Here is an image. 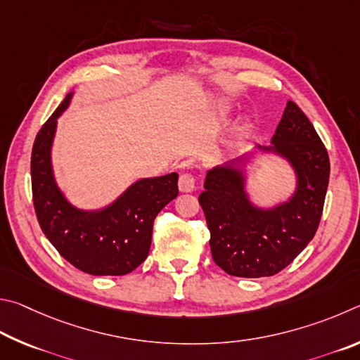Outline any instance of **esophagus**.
I'll list each match as a JSON object with an SVG mask.
<instances>
[{"label":"esophagus","mask_w":360,"mask_h":360,"mask_svg":"<svg viewBox=\"0 0 360 360\" xmlns=\"http://www.w3.org/2000/svg\"><path fill=\"white\" fill-rule=\"evenodd\" d=\"M196 179L191 174H181L179 180V190L181 193H193L196 191Z\"/></svg>","instance_id":"esophagus-1"}]
</instances>
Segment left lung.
Wrapping results in <instances>:
<instances>
[{"label": "left lung", "instance_id": "8db88e82", "mask_svg": "<svg viewBox=\"0 0 360 360\" xmlns=\"http://www.w3.org/2000/svg\"><path fill=\"white\" fill-rule=\"evenodd\" d=\"M256 148L289 162L295 174L291 198L270 209L251 202L245 188L248 158L212 167L199 196L213 261L226 274L242 278L272 276L304 251L318 231L330 174L324 143L292 101H288L272 145Z\"/></svg>", "mask_w": 360, "mask_h": 360}]
</instances>
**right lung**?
<instances>
[{
  "instance_id": "obj_1",
  "label": "right lung",
  "mask_w": 360,
  "mask_h": 360,
  "mask_svg": "<svg viewBox=\"0 0 360 360\" xmlns=\"http://www.w3.org/2000/svg\"><path fill=\"white\" fill-rule=\"evenodd\" d=\"M69 93L41 131L31 153V186L37 221L49 242L74 267L90 275H126L147 259L153 221L179 194V174L141 179L99 210L74 207L55 181L52 145Z\"/></svg>"
}]
</instances>
